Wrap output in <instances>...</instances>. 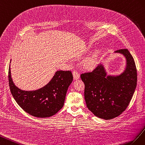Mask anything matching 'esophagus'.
I'll use <instances>...</instances> for the list:
<instances>
[{"label":"esophagus","mask_w":145,"mask_h":145,"mask_svg":"<svg viewBox=\"0 0 145 145\" xmlns=\"http://www.w3.org/2000/svg\"><path fill=\"white\" fill-rule=\"evenodd\" d=\"M73 80H78L80 77V74L78 73L76 71H73Z\"/></svg>","instance_id":"34e87169"}]
</instances>
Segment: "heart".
Here are the masks:
<instances>
[{
	"label": "heart",
	"instance_id": "heart-1",
	"mask_svg": "<svg viewBox=\"0 0 145 145\" xmlns=\"http://www.w3.org/2000/svg\"><path fill=\"white\" fill-rule=\"evenodd\" d=\"M90 50V47H86L82 50L79 56H82L88 53ZM100 62V51L97 50L92 55L86 58L82 63V67L87 71H93L95 69Z\"/></svg>",
	"mask_w": 145,
	"mask_h": 145
}]
</instances>
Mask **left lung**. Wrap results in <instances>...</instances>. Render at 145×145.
Masks as SVG:
<instances>
[{
    "instance_id": "obj_1",
    "label": "left lung",
    "mask_w": 145,
    "mask_h": 145,
    "mask_svg": "<svg viewBox=\"0 0 145 145\" xmlns=\"http://www.w3.org/2000/svg\"><path fill=\"white\" fill-rule=\"evenodd\" d=\"M115 53L122 54L126 60L125 70L120 75H107L102 64L81 75L87 107L96 117L105 120L117 117L126 110L137 86V69L130 52L120 49Z\"/></svg>"
}]
</instances>
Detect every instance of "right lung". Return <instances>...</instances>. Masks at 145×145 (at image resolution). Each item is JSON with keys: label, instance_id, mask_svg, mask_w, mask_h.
<instances>
[{"label": "right lung", "instance_id": "add662e5", "mask_svg": "<svg viewBox=\"0 0 145 145\" xmlns=\"http://www.w3.org/2000/svg\"><path fill=\"white\" fill-rule=\"evenodd\" d=\"M72 81L71 72L59 70L43 88L25 91L20 90L14 85L11 76L10 65L8 70L9 86L15 101L24 111L38 118L52 117L61 109L67 89Z\"/></svg>", "mask_w": 145, "mask_h": 145}]
</instances>
